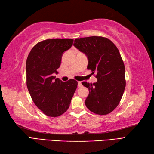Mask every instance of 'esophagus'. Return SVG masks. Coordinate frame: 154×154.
Returning <instances> with one entry per match:
<instances>
[{
  "mask_svg": "<svg viewBox=\"0 0 154 154\" xmlns=\"http://www.w3.org/2000/svg\"><path fill=\"white\" fill-rule=\"evenodd\" d=\"M81 86H82V84H81V81H78V87H81Z\"/></svg>",
  "mask_w": 154,
  "mask_h": 154,
  "instance_id": "1",
  "label": "esophagus"
}]
</instances>
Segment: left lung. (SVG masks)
I'll list each match as a JSON object with an SVG mask.
<instances>
[{"label": "left lung", "mask_w": 154, "mask_h": 154, "mask_svg": "<svg viewBox=\"0 0 154 154\" xmlns=\"http://www.w3.org/2000/svg\"><path fill=\"white\" fill-rule=\"evenodd\" d=\"M73 45L86 54L87 69L97 78L93 84L82 82L89 91L86 106L99 115L110 113L119 105L126 87L125 67L119 50L112 41L102 36L75 39Z\"/></svg>", "instance_id": "left-lung-1"}]
</instances>
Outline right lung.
Masks as SVG:
<instances>
[{
    "label": "right lung",
    "instance_id": "right-lung-1",
    "mask_svg": "<svg viewBox=\"0 0 154 154\" xmlns=\"http://www.w3.org/2000/svg\"><path fill=\"white\" fill-rule=\"evenodd\" d=\"M73 39H48L38 42L27 57L26 85L34 104L45 115L57 117L66 112L77 87V81L63 82L53 76L61 65L64 51Z\"/></svg>",
    "mask_w": 154,
    "mask_h": 154
}]
</instances>
